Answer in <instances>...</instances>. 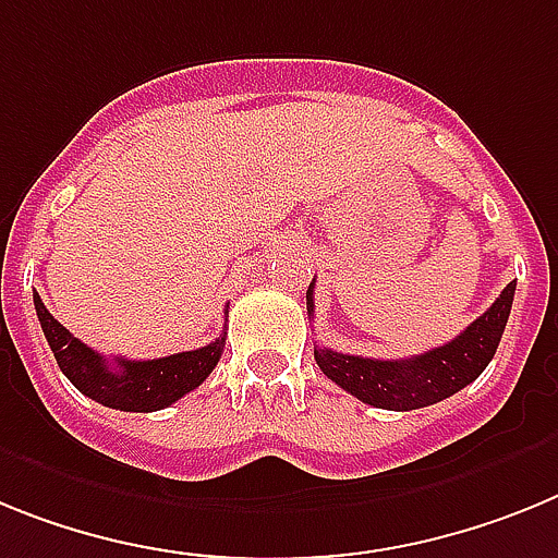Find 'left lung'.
Segmentation results:
<instances>
[{
  "instance_id": "obj_1",
  "label": "left lung",
  "mask_w": 558,
  "mask_h": 558,
  "mask_svg": "<svg viewBox=\"0 0 558 558\" xmlns=\"http://www.w3.org/2000/svg\"><path fill=\"white\" fill-rule=\"evenodd\" d=\"M513 289L517 283L511 280L500 298L494 300L492 308L474 319L466 331H460L452 342L410 360H367V356L337 353L331 348H314V360L319 371L342 390L379 410L407 413V410L438 404L472 385L494 360L511 314ZM306 306L308 314H314V283L308 286Z\"/></svg>"
}]
</instances>
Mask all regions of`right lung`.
Wrapping results in <instances>:
<instances>
[{
	"instance_id": "obj_1",
	"label": "right lung",
	"mask_w": 558,
	"mask_h": 558,
	"mask_svg": "<svg viewBox=\"0 0 558 558\" xmlns=\"http://www.w3.org/2000/svg\"><path fill=\"white\" fill-rule=\"evenodd\" d=\"M33 303H36L38 323L50 342L52 356L66 379L98 404L123 410V413H154V410H162V407L179 401L210 376L225 351V337H219L210 345L173 353L162 360L134 362L118 356L114 360L118 367H111V362L104 360L98 351H92L81 339L72 337L47 312L38 294H33Z\"/></svg>"
}]
</instances>
